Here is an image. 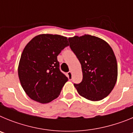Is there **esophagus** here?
<instances>
[{"mask_svg": "<svg viewBox=\"0 0 133 133\" xmlns=\"http://www.w3.org/2000/svg\"><path fill=\"white\" fill-rule=\"evenodd\" d=\"M67 77L68 78H69V80H72V72H70V71H69V72H67Z\"/></svg>", "mask_w": 133, "mask_h": 133, "instance_id": "1", "label": "esophagus"}]
</instances>
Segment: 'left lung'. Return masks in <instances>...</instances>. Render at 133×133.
I'll use <instances>...</instances> for the list:
<instances>
[{"label": "left lung", "instance_id": "8db88e82", "mask_svg": "<svg viewBox=\"0 0 133 133\" xmlns=\"http://www.w3.org/2000/svg\"><path fill=\"white\" fill-rule=\"evenodd\" d=\"M70 49L81 64L83 80L74 84L82 97L101 101L112 91L117 79V63L113 50L101 38L84 35L69 38Z\"/></svg>", "mask_w": 133, "mask_h": 133}]
</instances>
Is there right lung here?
Here are the masks:
<instances>
[{
    "label": "right lung",
    "mask_w": 133,
    "mask_h": 133,
    "mask_svg": "<svg viewBox=\"0 0 133 133\" xmlns=\"http://www.w3.org/2000/svg\"><path fill=\"white\" fill-rule=\"evenodd\" d=\"M67 40L58 35H40L24 49L18 65V77L31 99L48 103L59 96L68 78L60 70L57 56L69 45Z\"/></svg>",
    "instance_id": "right-lung-1"
}]
</instances>
